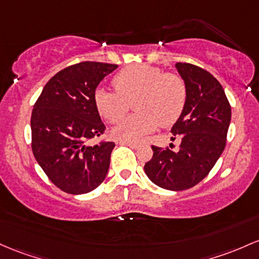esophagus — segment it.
<instances>
[{"label": "esophagus", "instance_id": "obj_1", "mask_svg": "<svg viewBox=\"0 0 259 259\" xmlns=\"http://www.w3.org/2000/svg\"><path fill=\"white\" fill-rule=\"evenodd\" d=\"M120 145H126V146L132 147V149H138L140 146V143H135V141H120Z\"/></svg>", "mask_w": 259, "mask_h": 259}]
</instances>
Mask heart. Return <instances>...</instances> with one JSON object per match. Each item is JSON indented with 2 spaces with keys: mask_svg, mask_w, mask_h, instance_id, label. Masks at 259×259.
Here are the masks:
<instances>
[{
  "mask_svg": "<svg viewBox=\"0 0 259 259\" xmlns=\"http://www.w3.org/2000/svg\"><path fill=\"white\" fill-rule=\"evenodd\" d=\"M116 92L98 88L95 104L109 123H118L134 101L136 114L124 119L113 130L115 138L127 141L143 139L160 125L168 126L180 118L186 106L187 88L180 76L164 73L150 65L125 67L113 79Z\"/></svg>",
  "mask_w": 259,
  "mask_h": 259,
  "instance_id": "b5f03b06",
  "label": "heart"
}]
</instances>
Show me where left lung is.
<instances>
[{"label":"left lung","instance_id":"obj_1","mask_svg":"<svg viewBox=\"0 0 259 259\" xmlns=\"http://www.w3.org/2000/svg\"><path fill=\"white\" fill-rule=\"evenodd\" d=\"M176 70L186 83V106L172 126L181 136L178 151L152 146L144 169L152 183L167 190H186L208 176L226 145L231 107L224 88L208 71L186 62ZM175 139V138H172Z\"/></svg>","mask_w":259,"mask_h":259}]
</instances>
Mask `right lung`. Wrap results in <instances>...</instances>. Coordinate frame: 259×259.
<instances>
[{
    "mask_svg": "<svg viewBox=\"0 0 259 259\" xmlns=\"http://www.w3.org/2000/svg\"><path fill=\"white\" fill-rule=\"evenodd\" d=\"M118 65L84 61L49 79L34 106L32 150L45 175L70 194H86L101 186L110 164L114 143L88 146L104 133L95 104L98 84Z\"/></svg>",
    "mask_w": 259,
    "mask_h": 259,
    "instance_id": "right-lung-1",
    "label": "right lung"
}]
</instances>
